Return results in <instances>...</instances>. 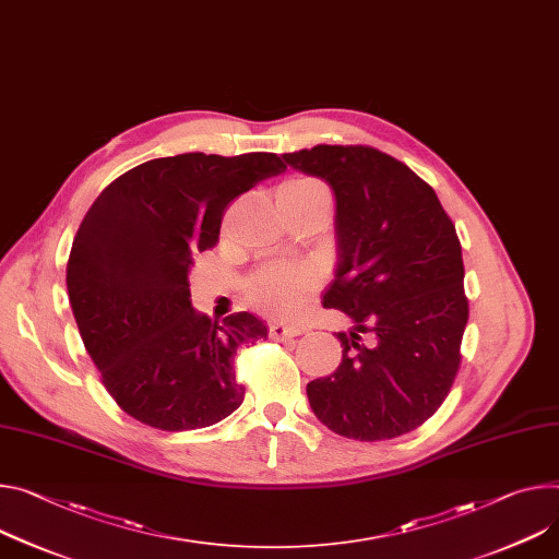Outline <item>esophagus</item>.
<instances>
[{
  "mask_svg": "<svg viewBox=\"0 0 559 559\" xmlns=\"http://www.w3.org/2000/svg\"><path fill=\"white\" fill-rule=\"evenodd\" d=\"M306 330L298 328V325H283V323H272L270 325V336L274 338H292V336H298Z\"/></svg>",
  "mask_w": 559,
  "mask_h": 559,
  "instance_id": "1",
  "label": "esophagus"
}]
</instances>
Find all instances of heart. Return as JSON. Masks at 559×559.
Masks as SVG:
<instances>
[{"label": "heart", "mask_w": 559, "mask_h": 559, "mask_svg": "<svg viewBox=\"0 0 559 559\" xmlns=\"http://www.w3.org/2000/svg\"><path fill=\"white\" fill-rule=\"evenodd\" d=\"M330 200L328 187L317 178H294L278 189V207L302 205L312 200ZM312 292L310 274L292 267H265L247 283V298L270 317L292 319L308 302Z\"/></svg>", "instance_id": "heart-1"}]
</instances>
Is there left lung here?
Instances as JSON below:
<instances>
[{
	"instance_id": "1",
	"label": "left lung",
	"mask_w": 559,
	"mask_h": 559,
	"mask_svg": "<svg viewBox=\"0 0 559 559\" xmlns=\"http://www.w3.org/2000/svg\"><path fill=\"white\" fill-rule=\"evenodd\" d=\"M283 160L336 198V270L323 308L347 314L341 366L308 383L336 435L381 441L430 419L460 370L468 323L462 245L435 189L372 146L317 144ZM367 341H362V336Z\"/></svg>"
}]
</instances>
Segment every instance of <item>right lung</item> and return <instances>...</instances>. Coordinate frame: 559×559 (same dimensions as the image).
<instances>
[{"label":"right lung","instance_id":"obj_1","mask_svg":"<svg viewBox=\"0 0 559 559\" xmlns=\"http://www.w3.org/2000/svg\"><path fill=\"white\" fill-rule=\"evenodd\" d=\"M287 167L276 154H180L133 167L86 212L71 247L73 317L103 383L133 419L169 432L207 428L242 403L234 357L267 338L236 312L191 308L189 272L212 249L229 202Z\"/></svg>","mask_w":559,"mask_h":559}]
</instances>
